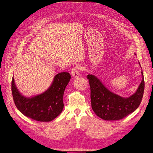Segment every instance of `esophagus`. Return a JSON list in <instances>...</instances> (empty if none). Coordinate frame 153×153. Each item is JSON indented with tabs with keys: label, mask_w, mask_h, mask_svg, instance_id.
Here are the masks:
<instances>
[{
	"label": "esophagus",
	"mask_w": 153,
	"mask_h": 153,
	"mask_svg": "<svg viewBox=\"0 0 153 153\" xmlns=\"http://www.w3.org/2000/svg\"><path fill=\"white\" fill-rule=\"evenodd\" d=\"M71 75L73 77H75V78L78 77V76H79V75H80V68H78V66L74 67L71 69Z\"/></svg>",
	"instance_id": "obj_1"
}]
</instances>
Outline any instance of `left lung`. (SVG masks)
Here are the masks:
<instances>
[{"label":"left lung","mask_w":153,"mask_h":153,"mask_svg":"<svg viewBox=\"0 0 153 153\" xmlns=\"http://www.w3.org/2000/svg\"><path fill=\"white\" fill-rule=\"evenodd\" d=\"M141 73L142 80L137 91L128 98L110 91L98 78L89 74L87 78L90 85L91 107L97 116L105 120H118L133 113L140 105L143 95L145 83L143 72Z\"/></svg>","instance_id":"1"}]
</instances>
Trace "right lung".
I'll return each instance as SVG.
<instances>
[{"label": "right lung", "mask_w": 153, "mask_h": 153, "mask_svg": "<svg viewBox=\"0 0 153 153\" xmlns=\"http://www.w3.org/2000/svg\"><path fill=\"white\" fill-rule=\"evenodd\" d=\"M71 75L62 72L55 75L51 85L44 93L39 95L26 98L19 93L11 82V91L14 103L24 116L39 122H50L62 113L64 108L63 95Z\"/></svg>", "instance_id": "obj_1"}]
</instances>
